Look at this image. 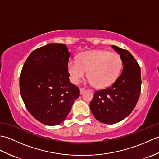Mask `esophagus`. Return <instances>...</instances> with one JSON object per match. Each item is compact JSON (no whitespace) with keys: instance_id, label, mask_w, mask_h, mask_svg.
Instances as JSON below:
<instances>
[{"instance_id":"obj_1","label":"esophagus","mask_w":159,"mask_h":159,"mask_svg":"<svg viewBox=\"0 0 159 159\" xmlns=\"http://www.w3.org/2000/svg\"><path fill=\"white\" fill-rule=\"evenodd\" d=\"M85 89H83V88H80V94H83L84 92H85Z\"/></svg>"}]
</instances>
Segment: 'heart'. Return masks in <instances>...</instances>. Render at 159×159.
I'll return each instance as SVG.
<instances>
[{
	"instance_id": "1",
	"label": "heart",
	"mask_w": 159,
	"mask_h": 159,
	"mask_svg": "<svg viewBox=\"0 0 159 159\" xmlns=\"http://www.w3.org/2000/svg\"><path fill=\"white\" fill-rule=\"evenodd\" d=\"M67 67L73 83H79L87 71L89 78L87 83L103 89L111 86L118 79L122 68V61L117 53L94 49L80 53L78 60H69Z\"/></svg>"
}]
</instances>
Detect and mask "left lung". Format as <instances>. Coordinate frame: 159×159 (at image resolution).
Masks as SVG:
<instances>
[{
	"instance_id": "left-lung-1",
	"label": "left lung",
	"mask_w": 159,
	"mask_h": 159,
	"mask_svg": "<svg viewBox=\"0 0 159 159\" xmlns=\"http://www.w3.org/2000/svg\"><path fill=\"white\" fill-rule=\"evenodd\" d=\"M122 61V72L112 85L96 92L90 109L97 120L107 124L119 122L135 107L141 92V69L128 50L111 46Z\"/></svg>"
}]
</instances>
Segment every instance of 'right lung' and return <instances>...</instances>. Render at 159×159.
Masks as SVG:
<instances>
[{
	"label": "right lung",
	"instance_id": "1",
	"mask_svg": "<svg viewBox=\"0 0 159 159\" xmlns=\"http://www.w3.org/2000/svg\"><path fill=\"white\" fill-rule=\"evenodd\" d=\"M70 55L66 44L49 43L33 50L22 67L23 102L33 117L48 126L63 122L80 96L79 89L70 81Z\"/></svg>",
	"mask_w": 159,
	"mask_h": 159
}]
</instances>
